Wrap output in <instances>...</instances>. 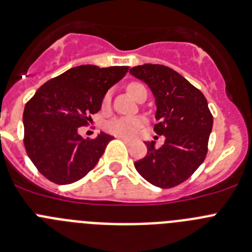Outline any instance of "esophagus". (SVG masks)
I'll use <instances>...</instances> for the list:
<instances>
[{"mask_svg":"<svg viewBox=\"0 0 252 252\" xmlns=\"http://www.w3.org/2000/svg\"><path fill=\"white\" fill-rule=\"evenodd\" d=\"M118 138H119V139L123 140V142L126 143V144H130V143H131L130 139H126V138H124V137H118Z\"/></svg>","mask_w":252,"mask_h":252,"instance_id":"34e87169","label":"esophagus"}]
</instances>
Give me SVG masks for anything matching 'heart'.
<instances>
[{"instance_id": "heart-1", "label": "heart", "mask_w": 252, "mask_h": 252, "mask_svg": "<svg viewBox=\"0 0 252 252\" xmlns=\"http://www.w3.org/2000/svg\"><path fill=\"white\" fill-rule=\"evenodd\" d=\"M143 85L139 83H130L128 85V92L131 96H137V93L139 88ZM110 100H112V94L110 92L105 93L101 100V106L103 109H106L110 105ZM146 121L142 117H117L109 119L104 123V129L105 131L110 133L117 137H124V138H134L139 133V129L144 126Z\"/></svg>"}]
</instances>
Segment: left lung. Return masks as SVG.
<instances>
[{
    "label": "left lung",
    "mask_w": 252,
    "mask_h": 252,
    "mask_svg": "<svg viewBox=\"0 0 252 252\" xmlns=\"http://www.w3.org/2000/svg\"><path fill=\"white\" fill-rule=\"evenodd\" d=\"M131 75L151 88L157 112L154 131L164 135L159 148L146 143L147 156L134 163L138 173L160 188L181 185L205 160L214 118L205 95L187 79L164 65L131 67Z\"/></svg>",
    "instance_id": "obj_1"
}]
</instances>
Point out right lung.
I'll return each mask as SVG.
<instances>
[{"label":"right lung","mask_w":252,"mask_h":252,"mask_svg":"<svg viewBox=\"0 0 252 252\" xmlns=\"http://www.w3.org/2000/svg\"><path fill=\"white\" fill-rule=\"evenodd\" d=\"M128 66L80 65L46 81L24 110V144L38 172L58 185L87 176L114 137L100 131L83 138L79 126L98 113L105 93L124 78Z\"/></svg>","instance_id":"add662e5"}]
</instances>
